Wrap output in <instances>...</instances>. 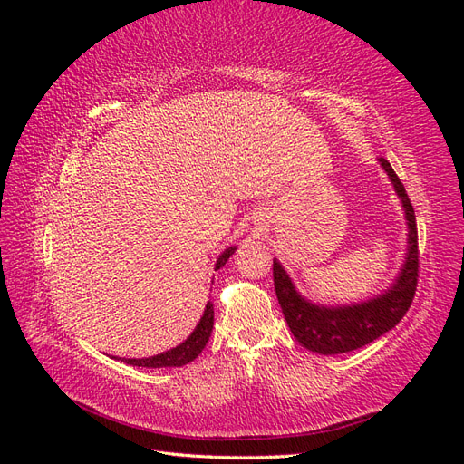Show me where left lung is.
Returning <instances> with one entry per match:
<instances>
[{
  "instance_id": "8db88e82",
  "label": "left lung",
  "mask_w": 464,
  "mask_h": 464,
  "mask_svg": "<svg viewBox=\"0 0 464 464\" xmlns=\"http://www.w3.org/2000/svg\"><path fill=\"white\" fill-rule=\"evenodd\" d=\"M377 162L385 170L392 188H395L404 210L406 228H409L404 261L399 275L387 290L373 298L354 304H315L302 296L298 288L294 286L290 275L285 271V266L280 265L276 257L273 259L275 292L294 339L304 348L323 356L350 353V350L362 348L379 339V336L395 327L404 314L409 312L416 292L418 232L414 208L391 164L385 159H377Z\"/></svg>"
}]
</instances>
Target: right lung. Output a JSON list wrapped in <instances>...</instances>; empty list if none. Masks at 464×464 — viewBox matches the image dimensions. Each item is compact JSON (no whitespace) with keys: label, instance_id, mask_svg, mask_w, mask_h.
<instances>
[{"label":"right lung","instance_id":"add662e5","mask_svg":"<svg viewBox=\"0 0 464 464\" xmlns=\"http://www.w3.org/2000/svg\"><path fill=\"white\" fill-rule=\"evenodd\" d=\"M236 247L237 246H230V247L222 251V254L217 259V263H215V271H218L220 266L227 265V261L234 254ZM213 323H215L213 304L207 302L203 317L199 319L198 327L193 329V333L188 336L184 343L178 344L176 348L166 350V353H160L157 356L123 358V362L130 363V366H137V368H181V366H186V363L193 362L203 353L205 344L208 343V336H210V333H213Z\"/></svg>","mask_w":464,"mask_h":464}]
</instances>
